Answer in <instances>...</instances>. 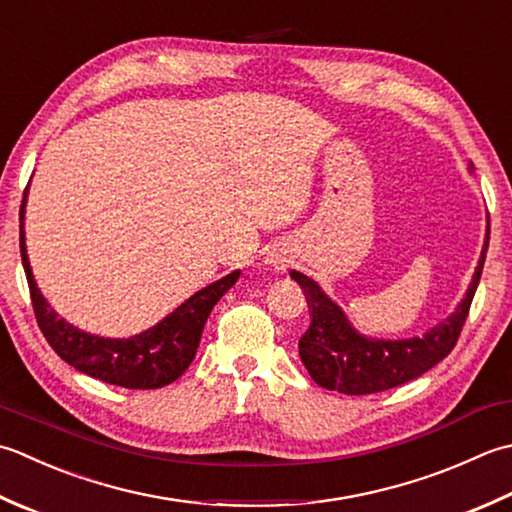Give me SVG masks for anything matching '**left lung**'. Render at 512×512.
Here are the masks:
<instances>
[{
  "instance_id": "obj_1",
  "label": "left lung",
  "mask_w": 512,
  "mask_h": 512,
  "mask_svg": "<svg viewBox=\"0 0 512 512\" xmlns=\"http://www.w3.org/2000/svg\"><path fill=\"white\" fill-rule=\"evenodd\" d=\"M486 250L488 237L473 284L455 313L424 337L404 339V342H375V339L357 335L342 310L322 293V288L313 279L293 270L290 277L304 290L310 317H313L306 333L299 337V357L308 375L322 388L344 395L382 393V390L424 375L426 370L442 362L462 335L479 277H482Z\"/></svg>"
}]
</instances>
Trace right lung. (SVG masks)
<instances>
[{
	"mask_svg": "<svg viewBox=\"0 0 512 512\" xmlns=\"http://www.w3.org/2000/svg\"><path fill=\"white\" fill-rule=\"evenodd\" d=\"M28 190V188H26ZM26 190L19 208V222H24ZM19 250H22V264L26 270L30 302L50 348L64 359L66 364L75 366L82 373L102 379L106 384L124 386L133 390L162 388L177 377L193 362L199 339L210 310L219 302L226 290L237 282L239 270L226 275L219 282L199 290L193 297L170 313L164 322H159L146 333H139L130 339H104L88 335L84 330L66 324L55 310L46 304L30 273L24 244V224L19 226Z\"/></svg>",
	"mask_w": 512,
	"mask_h": 512,
	"instance_id": "add662e5",
	"label": "right lung"
}]
</instances>
